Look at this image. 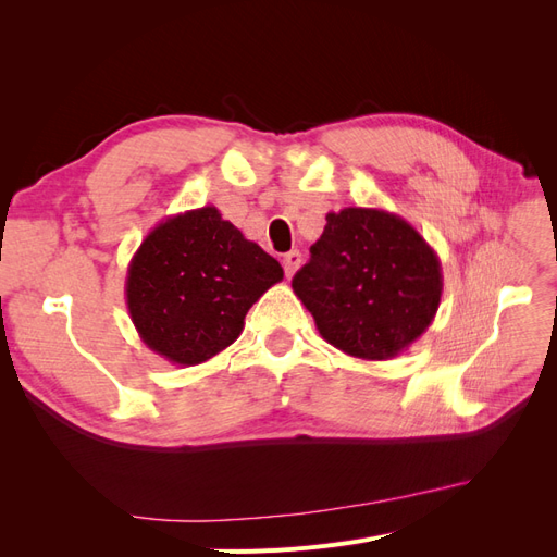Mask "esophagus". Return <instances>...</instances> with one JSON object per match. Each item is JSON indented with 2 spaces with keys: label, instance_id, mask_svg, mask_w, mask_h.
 Instances as JSON below:
<instances>
[{
  "label": "esophagus",
  "instance_id": "1",
  "mask_svg": "<svg viewBox=\"0 0 557 557\" xmlns=\"http://www.w3.org/2000/svg\"><path fill=\"white\" fill-rule=\"evenodd\" d=\"M301 264V252L299 250H290L283 256V269H285V276L293 278V274L297 272V267Z\"/></svg>",
  "mask_w": 557,
  "mask_h": 557
}]
</instances>
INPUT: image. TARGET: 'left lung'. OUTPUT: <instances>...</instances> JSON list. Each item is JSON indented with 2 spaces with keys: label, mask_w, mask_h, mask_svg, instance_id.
<instances>
[{
  "label": "left lung",
  "mask_w": 557,
  "mask_h": 557,
  "mask_svg": "<svg viewBox=\"0 0 557 557\" xmlns=\"http://www.w3.org/2000/svg\"><path fill=\"white\" fill-rule=\"evenodd\" d=\"M293 290L320 336L358 360H393L423 334L444 290L434 248L401 215L346 207L325 215Z\"/></svg>",
  "instance_id": "8db88e82"
}]
</instances>
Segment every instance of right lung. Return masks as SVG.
<instances>
[{
	"label": "right lung",
	"mask_w": 557,
	"mask_h": 557,
	"mask_svg": "<svg viewBox=\"0 0 557 557\" xmlns=\"http://www.w3.org/2000/svg\"><path fill=\"white\" fill-rule=\"evenodd\" d=\"M283 278L281 264L215 207L164 218L134 252L125 299L141 342L178 367L211 360L248 309Z\"/></svg>",
	"instance_id": "obj_1"
}]
</instances>
